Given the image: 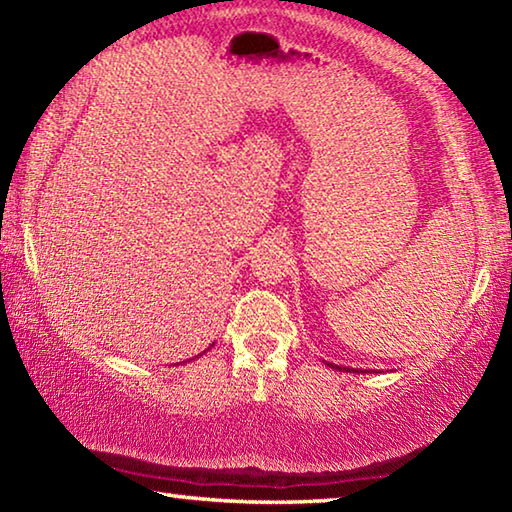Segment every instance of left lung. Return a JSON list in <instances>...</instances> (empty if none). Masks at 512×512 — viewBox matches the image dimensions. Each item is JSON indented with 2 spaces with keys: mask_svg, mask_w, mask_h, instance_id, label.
Here are the masks:
<instances>
[{
  "mask_svg": "<svg viewBox=\"0 0 512 512\" xmlns=\"http://www.w3.org/2000/svg\"><path fill=\"white\" fill-rule=\"evenodd\" d=\"M325 363H327V361H325ZM327 366L334 368V370H339V372H343V370H345V372H350V370H352V372H359L357 368H343V366H336V363H327ZM361 372H363V370H361Z\"/></svg>",
  "mask_w": 512,
  "mask_h": 512,
  "instance_id": "left-lung-1",
  "label": "left lung"
}]
</instances>
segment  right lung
I'll use <instances>...</instances> for the list:
<instances>
[{
    "label": "right lung",
    "mask_w": 512,
    "mask_h": 512,
    "mask_svg": "<svg viewBox=\"0 0 512 512\" xmlns=\"http://www.w3.org/2000/svg\"><path fill=\"white\" fill-rule=\"evenodd\" d=\"M212 345H214V343H212ZM212 345H210V348H212ZM210 348H207V350H210ZM207 350H205V352H207ZM205 352H203V354H205ZM203 354H198V357H203ZM198 357H196V359H198ZM189 361H194V359H189Z\"/></svg>",
    "instance_id": "add662e5"
}]
</instances>
